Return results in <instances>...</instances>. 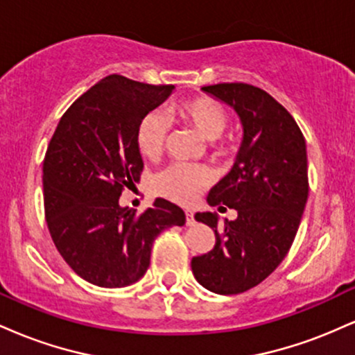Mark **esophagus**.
<instances>
[{
    "mask_svg": "<svg viewBox=\"0 0 355 355\" xmlns=\"http://www.w3.org/2000/svg\"><path fill=\"white\" fill-rule=\"evenodd\" d=\"M185 220H187V225H193V223H195L193 214H191L190 210H185Z\"/></svg>",
    "mask_w": 355,
    "mask_h": 355,
    "instance_id": "1",
    "label": "esophagus"
}]
</instances>
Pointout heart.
Here are the masks:
<instances>
[{"label":"heart","mask_w":355,"mask_h":355,"mask_svg":"<svg viewBox=\"0 0 355 355\" xmlns=\"http://www.w3.org/2000/svg\"><path fill=\"white\" fill-rule=\"evenodd\" d=\"M173 112L205 140L218 138L230 123L227 110L217 100L209 98V96H197V98L180 101L175 105ZM168 130V121L162 113H146L137 128V146L140 153L150 160H157L165 148ZM215 145L222 148V144ZM211 180H214V175L207 166L177 164L158 175L157 189L170 200L190 203L205 187L210 185Z\"/></svg>","instance_id":"obj_1"}]
</instances>
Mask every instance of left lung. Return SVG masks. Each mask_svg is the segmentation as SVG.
Returning a JSON list of instances; mask_svg holds the SVG:
<instances>
[{
    "label": "left lung",
    "mask_w": 355,
    "mask_h": 355,
    "mask_svg": "<svg viewBox=\"0 0 355 355\" xmlns=\"http://www.w3.org/2000/svg\"><path fill=\"white\" fill-rule=\"evenodd\" d=\"M202 89L234 107L243 141L234 168L207 197L211 207L237 210V218L218 229L215 214L195 215L214 230L215 245L191 259V272L210 292L242 294L266 280L294 243L309 195L305 138L262 88L218 83Z\"/></svg>",
    "instance_id": "obj_1"
}]
</instances>
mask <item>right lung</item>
Segmentation results:
<instances>
[{
  "mask_svg": "<svg viewBox=\"0 0 355 355\" xmlns=\"http://www.w3.org/2000/svg\"><path fill=\"white\" fill-rule=\"evenodd\" d=\"M173 88L110 75L73 101L48 144V230L64 262L89 284L115 288L137 282L150 266L158 234L185 223L180 207L165 198L141 215L118 203L144 170L138 125Z\"/></svg>",
  "mask_w": 355,
  "mask_h": 355,
  "instance_id": "obj_1",
  "label": "right lung"
}]
</instances>
